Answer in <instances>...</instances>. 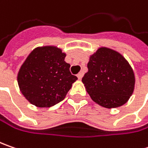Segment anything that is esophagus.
Here are the masks:
<instances>
[{
    "mask_svg": "<svg viewBox=\"0 0 148 148\" xmlns=\"http://www.w3.org/2000/svg\"><path fill=\"white\" fill-rule=\"evenodd\" d=\"M82 77H83V72L82 71H80V72L77 74V77H78V79H79V80H81V79L82 78Z\"/></svg>",
    "mask_w": 148,
    "mask_h": 148,
    "instance_id": "esophagus-1",
    "label": "esophagus"
}]
</instances>
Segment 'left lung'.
<instances>
[{
  "instance_id": "left-lung-1",
  "label": "left lung",
  "mask_w": 148,
  "mask_h": 148,
  "mask_svg": "<svg viewBox=\"0 0 148 148\" xmlns=\"http://www.w3.org/2000/svg\"><path fill=\"white\" fill-rule=\"evenodd\" d=\"M82 82L91 99L107 109L128 102L134 93L135 76L126 58L114 49L100 47L91 54Z\"/></svg>"
}]
</instances>
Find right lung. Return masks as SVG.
I'll return each instance as SVG.
<instances>
[{
  "mask_svg": "<svg viewBox=\"0 0 148 148\" xmlns=\"http://www.w3.org/2000/svg\"><path fill=\"white\" fill-rule=\"evenodd\" d=\"M65 58V53L53 45L37 47L29 54L18 71L17 82L30 104L49 108L65 99L77 80Z\"/></svg>",
  "mask_w": 148,
  "mask_h": 148,
  "instance_id": "1",
  "label": "right lung"
}]
</instances>
